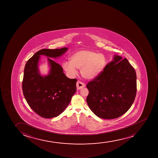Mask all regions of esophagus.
<instances>
[{"mask_svg":"<svg viewBox=\"0 0 158 158\" xmlns=\"http://www.w3.org/2000/svg\"><path fill=\"white\" fill-rule=\"evenodd\" d=\"M76 86H77V90H80L81 89L84 88V86H85V84L83 82H81L80 81H78L77 82V83H76Z\"/></svg>","mask_w":158,"mask_h":158,"instance_id":"obj_1","label":"esophagus"}]
</instances>
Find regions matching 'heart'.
<instances>
[{"label": "heart", "mask_w": 158, "mask_h": 158, "mask_svg": "<svg viewBox=\"0 0 158 158\" xmlns=\"http://www.w3.org/2000/svg\"><path fill=\"white\" fill-rule=\"evenodd\" d=\"M106 63V59L103 54L90 50H81L72 55L70 61H64L62 67L69 76L76 75L77 68L81 69L83 77L92 80L101 74Z\"/></svg>", "instance_id": "heart-1"}]
</instances>
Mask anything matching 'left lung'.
Here are the masks:
<instances>
[{
  "mask_svg": "<svg viewBox=\"0 0 158 158\" xmlns=\"http://www.w3.org/2000/svg\"><path fill=\"white\" fill-rule=\"evenodd\" d=\"M86 102L98 117L111 119L128 111L137 93V76L128 60L114 55L101 74L86 85Z\"/></svg>",
  "mask_w": 158,
  "mask_h": 158,
  "instance_id": "1",
  "label": "left lung"
}]
</instances>
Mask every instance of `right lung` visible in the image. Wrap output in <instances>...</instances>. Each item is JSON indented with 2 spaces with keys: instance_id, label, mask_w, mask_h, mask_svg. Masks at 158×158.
Masks as SVG:
<instances>
[{
  "instance_id": "obj_1",
  "label": "right lung",
  "mask_w": 158,
  "mask_h": 158,
  "mask_svg": "<svg viewBox=\"0 0 158 158\" xmlns=\"http://www.w3.org/2000/svg\"><path fill=\"white\" fill-rule=\"evenodd\" d=\"M68 48L43 49L35 53L26 63L22 89L28 104L43 118L56 117L62 114L71 101L76 91L77 79L68 78L59 64L48 58L51 69L47 76L42 77L38 68L40 55L56 58Z\"/></svg>"
}]
</instances>
